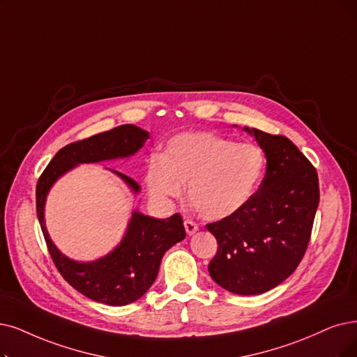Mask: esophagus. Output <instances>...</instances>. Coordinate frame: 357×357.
Instances as JSON below:
<instances>
[{"label": "esophagus", "mask_w": 357, "mask_h": 357, "mask_svg": "<svg viewBox=\"0 0 357 357\" xmlns=\"http://www.w3.org/2000/svg\"><path fill=\"white\" fill-rule=\"evenodd\" d=\"M184 228H186V233L189 234V236H192V234H195L196 231H197V224L195 222V221H192V220H186L184 221Z\"/></svg>", "instance_id": "1"}]
</instances>
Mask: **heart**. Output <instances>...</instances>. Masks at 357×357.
Instances as JSON below:
<instances>
[{
	"label": "heart",
	"mask_w": 357,
	"mask_h": 357,
	"mask_svg": "<svg viewBox=\"0 0 357 357\" xmlns=\"http://www.w3.org/2000/svg\"><path fill=\"white\" fill-rule=\"evenodd\" d=\"M266 156L253 144H236L212 133H184L153 155L146 186L156 201L178 199L189 183V201L199 215L221 220L243 208L258 190Z\"/></svg>",
	"instance_id": "heart-1"
}]
</instances>
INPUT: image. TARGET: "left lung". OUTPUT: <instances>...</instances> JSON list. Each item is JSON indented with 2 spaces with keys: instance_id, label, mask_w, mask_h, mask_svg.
<instances>
[{
  "instance_id": "obj_1",
  "label": "left lung",
  "mask_w": 357,
  "mask_h": 357,
  "mask_svg": "<svg viewBox=\"0 0 357 357\" xmlns=\"http://www.w3.org/2000/svg\"><path fill=\"white\" fill-rule=\"evenodd\" d=\"M243 130L265 152V177L238 212L206 225L218 243L208 271L222 289L252 296L277 287L303 259L319 204V181L315 167L290 139Z\"/></svg>"
}]
</instances>
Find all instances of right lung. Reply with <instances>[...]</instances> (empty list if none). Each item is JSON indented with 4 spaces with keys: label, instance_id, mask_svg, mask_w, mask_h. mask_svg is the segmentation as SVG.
Here are the masks:
<instances>
[{
    "label": "right lung",
    "instance_id": "add662e5",
    "mask_svg": "<svg viewBox=\"0 0 357 357\" xmlns=\"http://www.w3.org/2000/svg\"><path fill=\"white\" fill-rule=\"evenodd\" d=\"M149 133L133 124H123L116 129L73 142L55 153L36 184V213L44 233L51 258L63 278L83 296L109 306H124L144 296L158 275L164 253L186 237L180 213L158 220L132 213L121 243L104 258L93 262L68 259L55 248L45 227L44 208L52 184L68 169L79 164L101 162L126 158L136 153ZM129 188L137 193L139 184L129 176L117 173Z\"/></svg>",
    "mask_w": 357,
    "mask_h": 357
}]
</instances>
